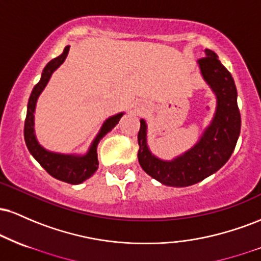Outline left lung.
<instances>
[{
  "instance_id": "left-lung-1",
  "label": "left lung",
  "mask_w": 261,
  "mask_h": 261,
  "mask_svg": "<svg viewBox=\"0 0 261 261\" xmlns=\"http://www.w3.org/2000/svg\"><path fill=\"white\" fill-rule=\"evenodd\" d=\"M203 80L216 95V110L211 124L194 147L172 161L152 154L147 146V125L141 119L139 163L152 178L168 187L182 188L203 180L226 164L234 151L241 134V113L237 104V88L232 74L212 50L197 61Z\"/></svg>"
}]
</instances>
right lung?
Instances as JSON below:
<instances>
[{"label": "right lung", "mask_w": 261, "mask_h": 261, "mask_svg": "<svg viewBox=\"0 0 261 261\" xmlns=\"http://www.w3.org/2000/svg\"><path fill=\"white\" fill-rule=\"evenodd\" d=\"M68 50L70 46H66L64 49V53L58 58L53 59L44 67L43 73H41V79L33 88L31 97H29L28 108H27V116L24 122V140L25 145L28 147L29 152L33 157L39 162L43 168L49 173L50 175L54 176L55 179L59 180L68 182V184H81L88 178L94 174L95 170L98 169V154H97V146L99 141L103 139L106 135L112 131L124 113H119L116 115L110 116L104 121L103 126L99 130L95 139L93 140L91 147H89L88 152L83 155L77 154H62L56 153V152H51L45 149L40 143L38 142L37 137L34 134V112L35 106H37V100L41 92L46 87L47 82H49L50 77L54 73L56 68L64 64V61L67 58Z\"/></svg>", "instance_id": "1"}]
</instances>
